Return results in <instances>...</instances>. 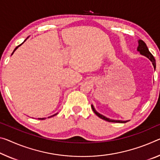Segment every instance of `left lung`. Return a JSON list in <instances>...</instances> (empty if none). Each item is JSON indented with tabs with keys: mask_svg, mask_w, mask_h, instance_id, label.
<instances>
[{
	"mask_svg": "<svg viewBox=\"0 0 160 160\" xmlns=\"http://www.w3.org/2000/svg\"><path fill=\"white\" fill-rule=\"evenodd\" d=\"M137 50H138V51L139 52V53H140L141 55H144V56L147 57L149 60H150L152 63L154 70H155V68H156L155 59H154L153 55H152V53L149 51V49H148V46H147L146 43L143 41V40H138V49H137ZM91 107H92L93 112L95 113V115H98L99 118L102 119V120H106L108 122H119V123H125V122H127L129 121V120H126V121L117 120H112V119H110V118H107V117L102 115V114H100V113H99L98 112H97L92 105H91Z\"/></svg>",
	"mask_w": 160,
	"mask_h": 160,
	"instance_id": "1",
	"label": "left lung"
}]
</instances>
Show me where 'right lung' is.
I'll return each mask as SVG.
<instances>
[{"mask_svg":"<svg viewBox=\"0 0 160 160\" xmlns=\"http://www.w3.org/2000/svg\"><path fill=\"white\" fill-rule=\"evenodd\" d=\"M28 38H29V37H28V38H26V39H25V40H24V42H25V40H27ZM23 42H22V43H21V45H18V46H17V47H16V48H15V49H14V50H13V52H12V54H11V55H12V54H13V52H14L15 51H16V50L18 49V47H20V46H21V45H22V43H23ZM57 114H58V113H55V115H51V116L48 117V118H51V117H53V116L56 115H57ZM38 119H39V120H45V118H38Z\"/></svg>","mask_w":160,"mask_h":160,"instance_id":"add662e5","label":"right lung"}]
</instances>
